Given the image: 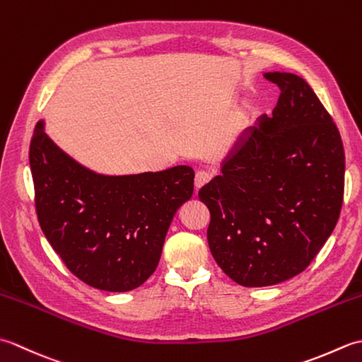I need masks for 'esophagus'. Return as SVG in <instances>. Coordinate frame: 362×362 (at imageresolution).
I'll list each match as a JSON object with an SVG mask.
<instances>
[{
  "instance_id": "1",
  "label": "esophagus",
  "mask_w": 362,
  "mask_h": 362,
  "mask_svg": "<svg viewBox=\"0 0 362 362\" xmlns=\"http://www.w3.org/2000/svg\"><path fill=\"white\" fill-rule=\"evenodd\" d=\"M210 179H211V173L210 171H204V169H201V171H197L196 173V179H194L196 189L204 187L206 182H210Z\"/></svg>"
}]
</instances>
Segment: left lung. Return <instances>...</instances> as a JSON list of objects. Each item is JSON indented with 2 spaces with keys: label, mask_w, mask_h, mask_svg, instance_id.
I'll return each instance as SVG.
<instances>
[{
  "label": "left lung",
  "mask_w": 362,
  "mask_h": 362,
  "mask_svg": "<svg viewBox=\"0 0 362 362\" xmlns=\"http://www.w3.org/2000/svg\"><path fill=\"white\" fill-rule=\"evenodd\" d=\"M264 78L280 88L272 117L244 130L222 174L199 191L211 216L213 258L247 288L303 272L333 233L344 199L345 156L333 118L297 74Z\"/></svg>",
  "instance_id": "obj_1"
}]
</instances>
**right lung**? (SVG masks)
I'll list each match as a JSON object with an SVG mask.
<instances>
[{"mask_svg":"<svg viewBox=\"0 0 362 362\" xmlns=\"http://www.w3.org/2000/svg\"><path fill=\"white\" fill-rule=\"evenodd\" d=\"M35 211L51 247L83 283L132 291L157 269L179 206L193 196V168L104 175L82 166L38 121L29 148Z\"/></svg>","mask_w":362,"mask_h":362,"instance_id":"1","label":"right lung"}]
</instances>
